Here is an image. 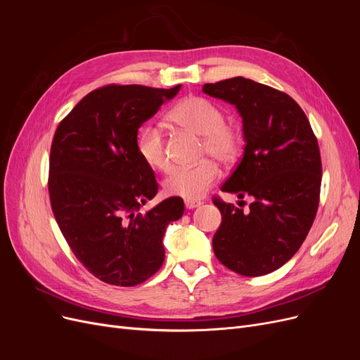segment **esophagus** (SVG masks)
Listing matches in <instances>:
<instances>
[{
    "mask_svg": "<svg viewBox=\"0 0 360 360\" xmlns=\"http://www.w3.org/2000/svg\"><path fill=\"white\" fill-rule=\"evenodd\" d=\"M184 205H186L188 210H192V209H197V207L201 205V201H197V200H186L184 201Z\"/></svg>",
    "mask_w": 360,
    "mask_h": 360,
    "instance_id": "1",
    "label": "esophagus"
}]
</instances>
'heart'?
Segmentation results:
<instances>
[{
	"mask_svg": "<svg viewBox=\"0 0 360 360\" xmlns=\"http://www.w3.org/2000/svg\"><path fill=\"white\" fill-rule=\"evenodd\" d=\"M169 120L180 127L202 138V153H209L222 163L236 160L240 150L238 132L224 123L221 108L204 97H186L172 108ZM138 153L151 168L168 171L171 160L167 151L165 135L160 126L147 124L138 135ZM219 177V167L212 159H204L197 165L179 168L165 181V191L172 197L184 200H198L204 197L216 179Z\"/></svg>",
	"mask_w": 360,
	"mask_h": 360,
	"instance_id": "b5f03b06",
	"label": "heart"
}]
</instances>
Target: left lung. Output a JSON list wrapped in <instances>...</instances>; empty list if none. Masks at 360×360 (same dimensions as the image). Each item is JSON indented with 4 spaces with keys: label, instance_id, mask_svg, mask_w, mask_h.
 Returning a JSON list of instances; mask_svg holds the SVG:
<instances>
[{
    "label": "left lung",
    "instance_id": "obj_1",
    "mask_svg": "<svg viewBox=\"0 0 360 360\" xmlns=\"http://www.w3.org/2000/svg\"><path fill=\"white\" fill-rule=\"evenodd\" d=\"M202 91L234 105L243 123V158L221 191L254 198L248 212L213 201L222 214L214 255L238 275L271 274L297 252L317 214V138L302 108L269 85L236 76L204 84Z\"/></svg>",
    "mask_w": 360,
    "mask_h": 360
}]
</instances>
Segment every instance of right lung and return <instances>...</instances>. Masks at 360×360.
<instances>
[{
    "label": "right lung",
    "mask_w": 360,
    "mask_h": 360,
    "mask_svg": "<svg viewBox=\"0 0 360 360\" xmlns=\"http://www.w3.org/2000/svg\"><path fill=\"white\" fill-rule=\"evenodd\" d=\"M108 85L86 94L58 124L51 146L53 216L84 267L111 285L134 287L163 264L167 226L183 216L179 197L146 213L158 193L138 153V129L180 91Z\"/></svg>",
    "instance_id": "obj_1"
}]
</instances>
